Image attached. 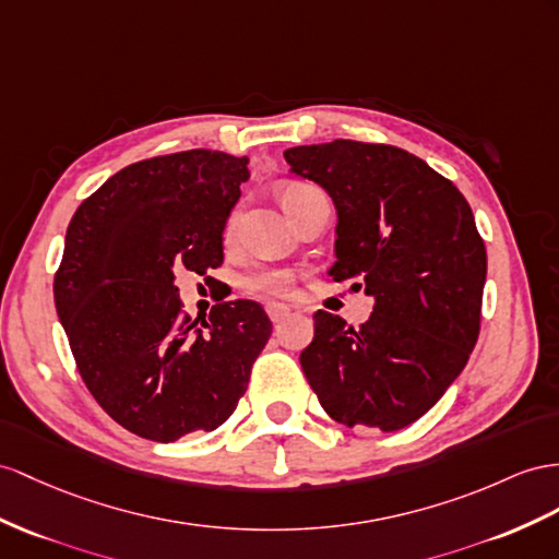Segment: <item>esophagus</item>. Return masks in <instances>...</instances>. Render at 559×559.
I'll return each mask as SVG.
<instances>
[{
  "mask_svg": "<svg viewBox=\"0 0 559 559\" xmlns=\"http://www.w3.org/2000/svg\"><path fill=\"white\" fill-rule=\"evenodd\" d=\"M266 313H269V319L274 321V323H281L283 319H288L290 317V309L285 307V305H266Z\"/></svg>",
  "mask_w": 559,
  "mask_h": 559,
  "instance_id": "obj_1",
  "label": "esophagus"
}]
</instances>
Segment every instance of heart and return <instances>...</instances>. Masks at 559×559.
Wrapping results in <instances>:
<instances>
[{
	"mask_svg": "<svg viewBox=\"0 0 559 559\" xmlns=\"http://www.w3.org/2000/svg\"><path fill=\"white\" fill-rule=\"evenodd\" d=\"M319 189L311 183H302V181H295L288 183L281 189V203L285 207V212L293 214L295 205L299 200L317 193ZM234 219L228 222V231H231ZM295 288V274L290 269H281V266H262V269H254L252 274L246 276V290L254 297H262V299H285L293 295Z\"/></svg>",
	"mask_w": 559,
	"mask_h": 559,
	"instance_id": "b5f03b06",
	"label": "heart"
}]
</instances>
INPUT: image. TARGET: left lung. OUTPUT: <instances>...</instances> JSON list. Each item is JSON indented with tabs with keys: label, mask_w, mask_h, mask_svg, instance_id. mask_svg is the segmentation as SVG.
I'll list each match as a JSON object with an SVG mask.
<instances>
[{
	"label": "left lung",
	"mask_w": 559,
	"mask_h": 559,
	"mask_svg": "<svg viewBox=\"0 0 559 559\" xmlns=\"http://www.w3.org/2000/svg\"><path fill=\"white\" fill-rule=\"evenodd\" d=\"M283 155L335 203L331 276L361 278L376 297L361 328L313 313L299 364L333 420L396 432L439 402L477 345L486 248L475 217L447 177L388 143L335 139Z\"/></svg>",
	"instance_id": "8db88e82"
}]
</instances>
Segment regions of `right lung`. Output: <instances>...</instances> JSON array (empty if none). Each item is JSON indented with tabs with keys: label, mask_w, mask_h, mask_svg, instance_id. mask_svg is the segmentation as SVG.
Instances as JSON below:
<instances>
[{
	"label": "right lung",
	"mask_w": 559,
	"mask_h": 559,
	"mask_svg": "<svg viewBox=\"0 0 559 559\" xmlns=\"http://www.w3.org/2000/svg\"><path fill=\"white\" fill-rule=\"evenodd\" d=\"M248 157L193 148L127 165L68 224L56 311L80 376L108 416L151 441L212 432L246 394L271 337L252 299L214 305L198 325L175 285L224 262L222 234Z\"/></svg>",
	"instance_id": "obj_1"
}]
</instances>
